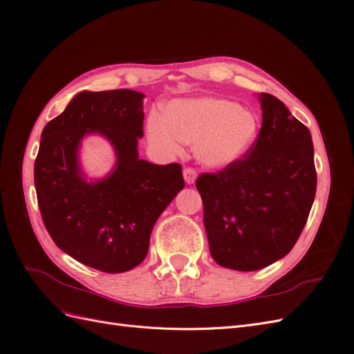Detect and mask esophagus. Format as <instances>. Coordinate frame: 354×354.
<instances>
[{
	"mask_svg": "<svg viewBox=\"0 0 354 354\" xmlns=\"http://www.w3.org/2000/svg\"><path fill=\"white\" fill-rule=\"evenodd\" d=\"M196 169L192 168V167H187L183 169V177H185V181L187 185H194L195 180H196Z\"/></svg>",
	"mask_w": 354,
	"mask_h": 354,
	"instance_id": "1",
	"label": "esophagus"
}]
</instances>
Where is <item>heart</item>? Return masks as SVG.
I'll use <instances>...</instances> for the list:
<instances>
[{"instance_id": "obj_1", "label": "heart", "mask_w": 354, "mask_h": 354, "mask_svg": "<svg viewBox=\"0 0 354 354\" xmlns=\"http://www.w3.org/2000/svg\"><path fill=\"white\" fill-rule=\"evenodd\" d=\"M259 134V118L238 103L203 97L176 100L165 116L153 112L147 120V137L156 151L183 152L192 145L196 156L209 167H224L250 151Z\"/></svg>"}]
</instances>
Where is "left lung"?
<instances>
[{
    "instance_id": "left-lung-1",
    "label": "left lung",
    "mask_w": 354,
    "mask_h": 354,
    "mask_svg": "<svg viewBox=\"0 0 354 354\" xmlns=\"http://www.w3.org/2000/svg\"><path fill=\"white\" fill-rule=\"evenodd\" d=\"M263 122L250 151L196 180L209 251L221 267L252 272L294 248L312 209L313 142L274 95L261 93Z\"/></svg>"
}]
</instances>
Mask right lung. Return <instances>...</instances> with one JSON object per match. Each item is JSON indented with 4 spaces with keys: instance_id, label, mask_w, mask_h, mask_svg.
Listing matches in <instances>:
<instances>
[{
    "instance_id": "obj_1",
    "label": "right lung",
    "mask_w": 354,
    "mask_h": 354,
    "mask_svg": "<svg viewBox=\"0 0 354 354\" xmlns=\"http://www.w3.org/2000/svg\"><path fill=\"white\" fill-rule=\"evenodd\" d=\"M143 97L133 90L82 91L42 130L34 178L38 207L51 239L77 261L104 273L140 264L168 203L185 187L181 165L138 159ZM88 132L114 145V173L87 184L77 167V146Z\"/></svg>"
}]
</instances>
